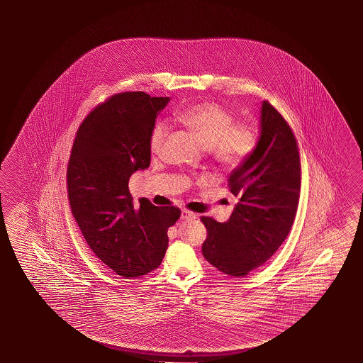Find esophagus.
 I'll return each instance as SVG.
<instances>
[{"mask_svg":"<svg viewBox=\"0 0 363 363\" xmlns=\"http://www.w3.org/2000/svg\"><path fill=\"white\" fill-rule=\"evenodd\" d=\"M195 218H196V214H195V213H192L190 210H186V208H184V210L181 211V219H195Z\"/></svg>","mask_w":363,"mask_h":363,"instance_id":"esophagus-1","label":"esophagus"}]
</instances>
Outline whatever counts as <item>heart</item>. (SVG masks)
I'll use <instances>...</instances> for the list:
<instances>
[{
	"mask_svg": "<svg viewBox=\"0 0 363 363\" xmlns=\"http://www.w3.org/2000/svg\"><path fill=\"white\" fill-rule=\"evenodd\" d=\"M181 124L192 131L220 166L234 169L255 153L261 142L259 125L253 120L234 121L232 111L218 102L196 104L184 108L177 116ZM169 128L166 121H157L149 134V149L160 155Z\"/></svg>",
	"mask_w": 363,
	"mask_h": 363,
	"instance_id": "b5f03b06",
	"label": "heart"
}]
</instances>
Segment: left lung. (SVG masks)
Instances as JSON below:
<instances>
[{"label": "left lung", "instance_id": "left-lung-1", "mask_svg": "<svg viewBox=\"0 0 363 363\" xmlns=\"http://www.w3.org/2000/svg\"><path fill=\"white\" fill-rule=\"evenodd\" d=\"M229 187L239 197L229 220L200 218L208 230L202 255L221 272L243 277L284 243L296 216L301 189L296 138L268 101L262 102L259 145L233 171Z\"/></svg>", "mask_w": 363, "mask_h": 363}]
</instances>
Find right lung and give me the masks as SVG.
I'll list each match as a JSON object with an SVG mask.
<instances>
[{"instance_id":"right-lung-1","label":"right lung","mask_w":363,"mask_h":363,"mask_svg":"<svg viewBox=\"0 0 363 363\" xmlns=\"http://www.w3.org/2000/svg\"><path fill=\"white\" fill-rule=\"evenodd\" d=\"M169 97L121 92L108 97L79 125L67 167L72 215L89 248L125 279L160 267L167 230L181 216L142 199L134 206L129 179L150 163L149 134Z\"/></svg>"}]
</instances>
